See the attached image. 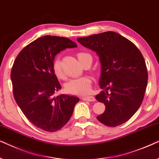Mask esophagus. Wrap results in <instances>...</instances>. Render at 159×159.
I'll return each mask as SVG.
<instances>
[{"instance_id":"34e87169","label":"esophagus","mask_w":159,"mask_h":159,"mask_svg":"<svg viewBox=\"0 0 159 159\" xmlns=\"http://www.w3.org/2000/svg\"><path fill=\"white\" fill-rule=\"evenodd\" d=\"M81 99L84 101H89V102H94L96 99L94 97L92 96H87V97H82Z\"/></svg>"}]
</instances>
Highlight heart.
I'll list each match as a JSON object with an SVG mask.
<instances>
[{"mask_svg":"<svg viewBox=\"0 0 159 159\" xmlns=\"http://www.w3.org/2000/svg\"><path fill=\"white\" fill-rule=\"evenodd\" d=\"M89 56V54L85 52H79L77 54L78 60L81 64H83L86 57ZM52 70L53 73L57 78L59 79L64 78L62 67H61V62L59 59H56L54 61L52 65ZM91 88H92V81H91L90 78L86 76L71 79L65 84V86L67 92L76 95L87 94L89 93Z\"/></svg>","mask_w":159,"mask_h":159,"instance_id":"1","label":"heart"}]
</instances>
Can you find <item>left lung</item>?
Segmentation results:
<instances>
[{
  "label": "left lung",
  "mask_w": 159,
  "mask_h": 159,
  "mask_svg": "<svg viewBox=\"0 0 159 159\" xmlns=\"http://www.w3.org/2000/svg\"><path fill=\"white\" fill-rule=\"evenodd\" d=\"M82 46L98 55L101 64L97 95L105 111L97 117L107 126L127 121L143 102L148 84V71L143 56L132 42L115 32L78 38Z\"/></svg>",
  "instance_id": "obj_1"
}]
</instances>
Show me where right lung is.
Returning <instances> with one entry per match:
<instances>
[{
    "instance_id": "add662e5",
    "label": "right lung",
    "mask_w": 159,
    "mask_h": 159,
    "mask_svg": "<svg viewBox=\"0 0 159 159\" xmlns=\"http://www.w3.org/2000/svg\"><path fill=\"white\" fill-rule=\"evenodd\" d=\"M77 44L67 38H39L23 48L11 73L14 99L33 125L46 132L62 129L70 118L79 98L67 94L54 97L61 89L53 73L55 56Z\"/></svg>"
}]
</instances>
